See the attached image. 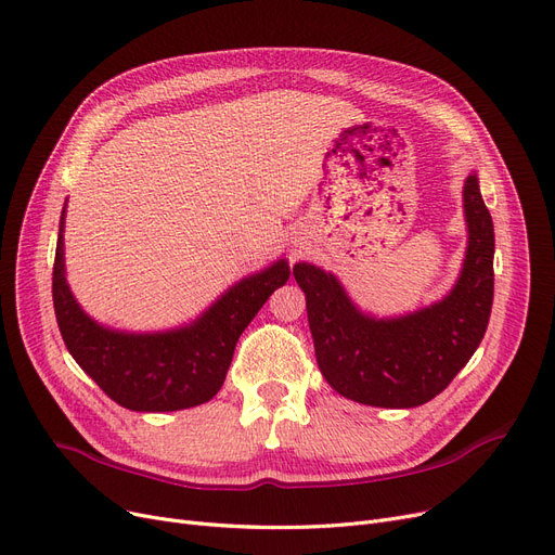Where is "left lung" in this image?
I'll use <instances>...</instances> for the list:
<instances>
[{
    "label": "left lung",
    "instance_id": "left-lung-1",
    "mask_svg": "<svg viewBox=\"0 0 555 555\" xmlns=\"http://www.w3.org/2000/svg\"><path fill=\"white\" fill-rule=\"evenodd\" d=\"M463 216L468 247L454 287L414 312H364L335 274L297 262L317 364L339 396L410 410L439 396L468 364L488 328L494 293V229L475 170L463 182Z\"/></svg>",
    "mask_w": 555,
    "mask_h": 555
}]
</instances>
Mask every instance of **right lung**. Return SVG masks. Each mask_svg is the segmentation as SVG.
<instances>
[{"label":"right lung","mask_w":555,"mask_h":555,"mask_svg":"<svg viewBox=\"0 0 555 555\" xmlns=\"http://www.w3.org/2000/svg\"><path fill=\"white\" fill-rule=\"evenodd\" d=\"M65 209L53 262V310L72 358L105 396L132 412H178L209 402L224 383L238 337L289 279L287 260L233 283L191 324L155 333L116 331L99 324L72 295Z\"/></svg>","instance_id":"1"}]
</instances>
